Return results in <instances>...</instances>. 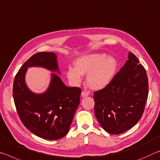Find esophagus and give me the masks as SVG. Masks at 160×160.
Instances as JSON below:
<instances>
[{"mask_svg":"<svg viewBox=\"0 0 160 160\" xmlns=\"http://www.w3.org/2000/svg\"><path fill=\"white\" fill-rule=\"evenodd\" d=\"M89 95V93L88 92H85V91H82V92H81V96H82V98H85V97H87Z\"/></svg>","mask_w":160,"mask_h":160,"instance_id":"34e87169","label":"esophagus"}]
</instances>
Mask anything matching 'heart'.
Instances as JSON below:
<instances>
[{
    "label": "heart",
    "instance_id": "1",
    "mask_svg": "<svg viewBox=\"0 0 160 160\" xmlns=\"http://www.w3.org/2000/svg\"><path fill=\"white\" fill-rule=\"evenodd\" d=\"M74 65L75 68H70L67 70L68 79L72 84L78 85L82 80V75L87 74V83L93 90H101L109 85L117 69L115 58L99 53L78 58Z\"/></svg>",
    "mask_w": 160,
    "mask_h": 160
}]
</instances>
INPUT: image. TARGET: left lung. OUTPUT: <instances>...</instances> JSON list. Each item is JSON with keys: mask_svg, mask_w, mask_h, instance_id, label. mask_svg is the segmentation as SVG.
<instances>
[{"mask_svg": "<svg viewBox=\"0 0 160 160\" xmlns=\"http://www.w3.org/2000/svg\"><path fill=\"white\" fill-rule=\"evenodd\" d=\"M148 97L146 70L133 53L105 88L94 93L95 115L108 132L121 134L135 126Z\"/></svg>", "mask_w": 160, "mask_h": 160, "instance_id": "obj_1", "label": "left lung"}]
</instances>
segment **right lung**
Here are the masks:
<instances>
[{"instance_id":"obj_1","label":"right lung","mask_w":160,"mask_h":160,"mask_svg":"<svg viewBox=\"0 0 160 160\" xmlns=\"http://www.w3.org/2000/svg\"><path fill=\"white\" fill-rule=\"evenodd\" d=\"M40 67L53 72L44 93H35L25 82L28 67ZM58 56L54 52H38L25 62L16 75L12 95L22 122L32 133L42 139L55 140L69 131L75 111L80 104L81 89L67 87L60 78Z\"/></svg>"}]
</instances>
